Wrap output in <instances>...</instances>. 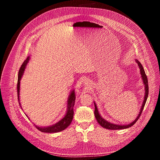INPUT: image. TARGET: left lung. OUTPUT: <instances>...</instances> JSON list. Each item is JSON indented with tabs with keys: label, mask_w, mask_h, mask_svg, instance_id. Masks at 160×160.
<instances>
[{
	"label": "left lung",
	"mask_w": 160,
	"mask_h": 160,
	"mask_svg": "<svg viewBox=\"0 0 160 160\" xmlns=\"http://www.w3.org/2000/svg\"><path fill=\"white\" fill-rule=\"evenodd\" d=\"M136 62L138 63V64L139 66V68H140V74L142 75V78L143 79V83H144V85H145V96H144V100H143V104H142V108H141L140 112V113H139V115L138 116L136 119L133 122H132L131 123H130V124H128V125H126V126H124V125L122 126V125L114 124V123H111L110 122H107L104 119H103V118L100 116L99 112H98V109H97V106L96 105V103L94 102V106H95L94 114H95V117L96 118L97 122H98L99 124L101 126H102L103 128L108 129V130H123V129H126V128H130V127L132 126L138 121V120L139 119V118L140 117V116L142 114V111L143 110L144 106H145V104H146V102L148 96V92H149V90H148V82L147 76H146V74L145 73V71H144V70H143V68L142 67V65L141 64V63L138 60H136Z\"/></svg>",
	"instance_id": "left-lung-1"
}]
</instances>
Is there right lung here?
Masks as SVG:
<instances>
[{"label":"right lung","mask_w":160,"mask_h":160,"mask_svg":"<svg viewBox=\"0 0 160 160\" xmlns=\"http://www.w3.org/2000/svg\"><path fill=\"white\" fill-rule=\"evenodd\" d=\"M30 59L29 56H28L27 58L26 59L24 62L22 63L21 67H20L19 71H18V82H17V96H18V100L20 104V99H19V91H20V81L21 79L22 74L24 73V71L25 69V67L27 66L28 62ZM76 99V95L74 93V91L73 90L71 92V94L68 98V108H67V112L65 116L60 121L57 122L54 125H52L48 127H38L35 126L38 130L42 132L45 133H56L62 131L68 127L72 121L73 116H74V110L73 107L74 106V102Z\"/></svg>","instance_id":"1"}]
</instances>
